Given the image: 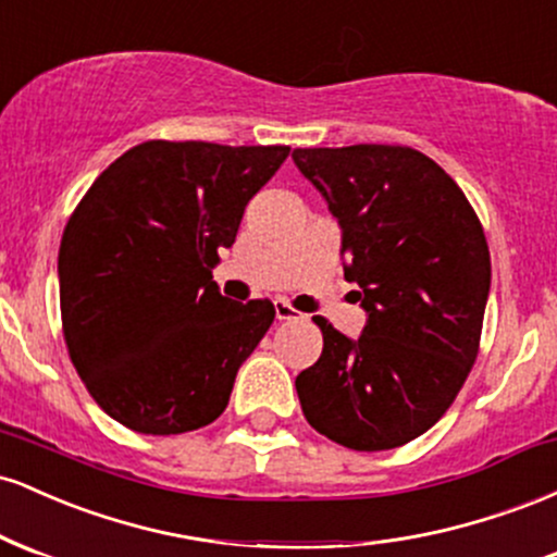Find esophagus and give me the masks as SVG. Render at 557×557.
Masks as SVG:
<instances>
[{"mask_svg": "<svg viewBox=\"0 0 557 557\" xmlns=\"http://www.w3.org/2000/svg\"><path fill=\"white\" fill-rule=\"evenodd\" d=\"M274 314H277L280 322H287V319H304V314L293 309V306L287 304V300H283V298L274 300Z\"/></svg>", "mask_w": 557, "mask_h": 557, "instance_id": "1", "label": "esophagus"}]
</instances>
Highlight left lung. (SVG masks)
I'll return each instance as SVG.
<instances>
[{
  "label": "left lung",
  "instance_id": "left-lung-1",
  "mask_svg": "<svg viewBox=\"0 0 557 557\" xmlns=\"http://www.w3.org/2000/svg\"><path fill=\"white\" fill-rule=\"evenodd\" d=\"M343 230L345 280L367 311L359 341L314 317L324 348L296 376L304 417L350 450L400 447L443 419L474 367L490 248L469 198L408 146L296 149Z\"/></svg>",
  "mask_w": 557,
  "mask_h": 557
}]
</instances>
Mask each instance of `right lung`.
Here are the masks:
<instances>
[{"label":"right lung","instance_id":"add662e5","mask_svg":"<svg viewBox=\"0 0 557 557\" xmlns=\"http://www.w3.org/2000/svg\"><path fill=\"white\" fill-rule=\"evenodd\" d=\"M290 146L146 140L96 177L60 243L67 354L91 398L140 434H183L227 408L274 322L212 280L246 203Z\"/></svg>","mask_w":557,"mask_h":557}]
</instances>
